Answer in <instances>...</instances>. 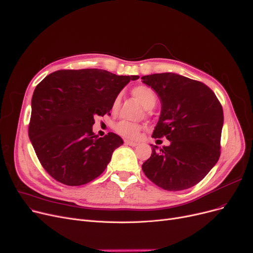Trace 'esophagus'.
Masks as SVG:
<instances>
[{
  "label": "esophagus",
  "mask_w": 253,
  "mask_h": 253,
  "mask_svg": "<svg viewBox=\"0 0 253 253\" xmlns=\"http://www.w3.org/2000/svg\"><path fill=\"white\" fill-rule=\"evenodd\" d=\"M125 144H126V145H129V146H137L139 143H138V142H133V141L125 140Z\"/></svg>",
  "instance_id": "esophagus-1"
}]
</instances>
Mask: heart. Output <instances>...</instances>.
<instances>
[{"label": "heart", "mask_w": 253, "mask_h": 253, "mask_svg": "<svg viewBox=\"0 0 253 253\" xmlns=\"http://www.w3.org/2000/svg\"><path fill=\"white\" fill-rule=\"evenodd\" d=\"M132 94L139 100L141 105H142L145 109L154 108L157 104V100H158L157 93L155 92V90L153 88H150L148 86L139 85L134 87L132 89ZM120 102H121V95L117 94L113 99L112 107H111V110H112L113 113L118 111L120 107ZM141 129H142V126L140 125L130 123V121H127V120H121L115 126V132L121 137L129 139V140L137 139L141 133Z\"/></svg>", "instance_id": "heart-1"}]
</instances>
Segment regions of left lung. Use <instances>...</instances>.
Segmentation results:
<instances>
[{
	"mask_svg": "<svg viewBox=\"0 0 253 253\" xmlns=\"http://www.w3.org/2000/svg\"><path fill=\"white\" fill-rule=\"evenodd\" d=\"M162 103L155 139L165 137L169 146L158 148L142 165L158 187L180 191L195 186L220 157L223 109L209 86L199 81L165 73L142 77Z\"/></svg>",
	"mask_w": 253,
	"mask_h": 253,
	"instance_id": "obj_1",
	"label": "left lung"
}]
</instances>
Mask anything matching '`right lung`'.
<instances>
[{
  "label": "right lung",
  "mask_w": 253,
  "mask_h": 253,
  "mask_svg": "<svg viewBox=\"0 0 253 253\" xmlns=\"http://www.w3.org/2000/svg\"><path fill=\"white\" fill-rule=\"evenodd\" d=\"M138 78L96 68L61 69L36 86L29 137L40 164L54 179L81 186L104 172L124 141L114 133L95 136L94 117L110 115L114 97Z\"/></svg>",
  "instance_id": "obj_1"
}]
</instances>
